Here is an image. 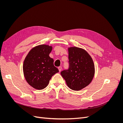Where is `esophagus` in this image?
<instances>
[{"instance_id":"esophagus-1","label":"esophagus","mask_w":123,"mask_h":123,"mask_svg":"<svg viewBox=\"0 0 123 123\" xmlns=\"http://www.w3.org/2000/svg\"><path fill=\"white\" fill-rule=\"evenodd\" d=\"M62 67L61 66H59V67H58V69H59V72H60V71H61V70H62Z\"/></svg>"}]
</instances>
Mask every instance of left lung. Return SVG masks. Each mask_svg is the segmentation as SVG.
Masks as SVG:
<instances>
[{"instance_id": "8db88e82", "label": "left lung", "mask_w": 123, "mask_h": 123, "mask_svg": "<svg viewBox=\"0 0 123 123\" xmlns=\"http://www.w3.org/2000/svg\"><path fill=\"white\" fill-rule=\"evenodd\" d=\"M68 69L61 72L67 86L74 91H79L91 82L95 74L92 58L84 49L76 47L68 48Z\"/></svg>"}]
</instances>
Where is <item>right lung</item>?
Segmentation results:
<instances>
[{
    "label": "right lung",
    "mask_w": 123,
    "mask_h": 123,
    "mask_svg": "<svg viewBox=\"0 0 123 123\" xmlns=\"http://www.w3.org/2000/svg\"><path fill=\"white\" fill-rule=\"evenodd\" d=\"M52 47L40 45L32 48L24 61L23 70L25 78L29 84L37 90L46 88L59 70L54 65V60L49 54Z\"/></svg>",
    "instance_id": "1"
}]
</instances>
